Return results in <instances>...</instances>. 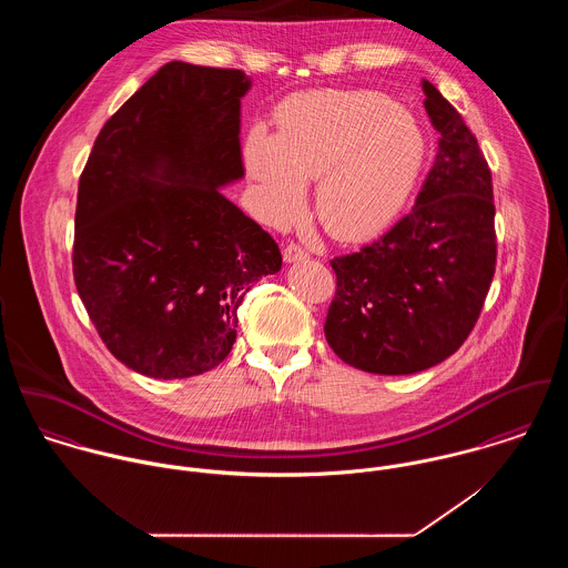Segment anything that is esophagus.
Instances as JSON below:
<instances>
[{
  "mask_svg": "<svg viewBox=\"0 0 568 568\" xmlns=\"http://www.w3.org/2000/svg\"><path fill=\"white\" fill-rule=\"evenodd\" d=\"M282 253H284V262H288V264H295V262L308 260V251H304V248H302V246H297V244H286Z\"/></svg>",
  "mask_w": 568,
  "mask_h": 568,
  "instance_id": "obj_1",
  "label": "esophagus"
}]
</instances>
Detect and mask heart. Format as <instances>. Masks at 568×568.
I'll return each mask as SVG.
<instances>
[{
    "label": "heart",
    "mask_w": 568,
    "mask_h": 568,
    "mask_svg": "<svg viewBox=\"0 0 568 568\" xmlns=\"http://www.w3.org/2000/svg\"><path fill=\"white\" fill-rule=\"evenodd\" d=\"M277 133L248 131L243 160L262 219L282 227L306 205L317 179L315 212L343 241L385 232L410 201L428 158L419 120L367 89H322L286 98Z\"/></svg>",
    "instance_id": "1"
}]
</instances>
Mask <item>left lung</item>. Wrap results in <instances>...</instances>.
<instances>
[{"label":"left lung","mask_w":568,"mask_h":568,"mask_svg":"<svg viewBox=\"0 0 568 568\" xmlns=\"http://www.w3.org/2000/svg\"><path fill=\"white\" fill-rule=\"evenodd\" d=\"M422 87L439 142L413 210L381 241L332 260L325 338L343 363L369 374H415L455 354L494 277L486 158L457 109L430 82Z\"/></svg>","instance_id":"8db88e82"}]
</instances>
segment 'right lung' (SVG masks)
Returning a JSON list of instances; mask_svg holds the SVG:
<instances>
[{
  "label": "right lung",
  "mask_w": 568,
  "mask_h": 568,
  "mask_svg": "<svg viewBox=\"0 0 568 568\" xmlns=\"http://www.w3.org/2000/svg\"><path fill=\"white\" fill-rule=\"evenodd\" d=\"M241 70L172 61L102 126L82 170L74 280L111 354L190 378L232 352L239 306L282 268L277 243L223 196L244 176Z\"/></svg>",
  "instance_id": "add662e5"
}]
</instances>
